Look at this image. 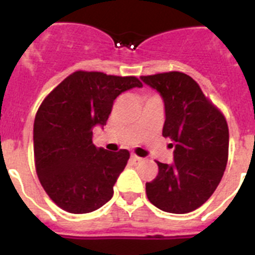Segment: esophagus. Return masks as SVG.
I'll use <instances>...</instances> for the list:
<instances>
[{
	"mask_svg": "<svg viewBox=\"0 0 255 255\" xmlns=\"http://www.w3.org/2000/svg\"><path fill=\"white\" fill-rule=\"evenodd\" d=\"M130 158H131V161L135 162V163H136V162L143 161V158H140V157H138V155H135V154H131V157H130Z\"/></svg>",
	"mask_w": 255,
	"mask_h": 255,
	"instance_id": "obj_1",
	"label": "esophagus"
}]
</instances>
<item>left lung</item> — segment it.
I'll list each match as a JSON object with an SVG mask.
<instances>
[{"mask_svg": "<svg viewBox=\"0 0 255 255\" xmlns=\"http://www.w3.org/2000/svg\"><path fill=\"white\" fill-rule=\"evenodd\" d=\"M164 103L162 135L173 148L171 164L157 162L158 175L145 184L150 203L168 213H188L206 203L224 176L229 128L199 84L179 71L140 76Z\"/></svg>", "mask_w": 255, "mask_h": 255, "instance_id": "left-lung-1", "label": "left lung"}]
</instances>
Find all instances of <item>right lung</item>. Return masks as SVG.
Wrapping results in <instances>:
<instances>
[{"instance_id": "1", "label": "right lung", "mask_w": 255, "mask_h": 255, "mask_svg": "<svg viewBox=\"0 0 255 255\" xmlns=\"http://www.w3.org/2000/svg\"><path fill=\"white\" fill-rule=\"evenodd\" d=\"M143 84L135 76L75 71L46 97L33 129L39 181L64 211L82 215L105 206L130 153L93 144V128L105 126L114 101Z\"/></svg>"}]
</instances>
